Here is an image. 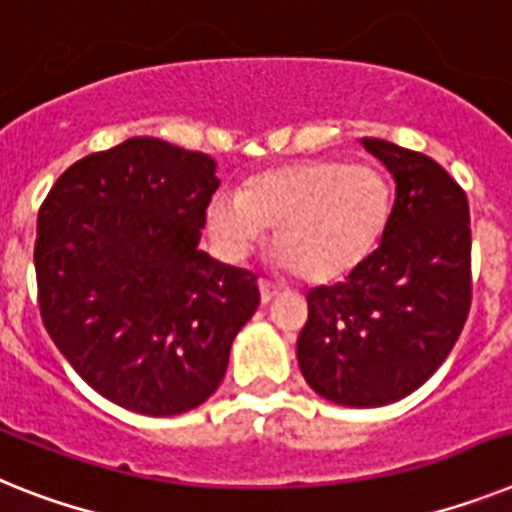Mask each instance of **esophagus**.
I'll return each mask as SVG.
<instances>
[{"label":"esophagus","instance_id":"34e87169","mask_svg":"<svg viewBox=\"0 0 512 512\" xmlns=\"http://www.w3.org/2000/svg\"><path fill=\"white\" fill-rule=\"evenodd\" d=\"M259 290H261V303L274 301V295L280 293V287L272 285V282H269V280H261L259 282Z\"/></svg>","mask_w":512,"mask_h":512}]
</instances>
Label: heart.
<instances>
[{
    "label": "heart",
    "mask_w": 512,
    "mask_h": 512,
    "mask_svg": "<svg viewBox=\"0 0 512 512\" xmlns=\"http://www.w3.org/2000/svg\"><path fill=\"white\" fill-rule=\"evenodd\" d=\"M392 190L369 164L329 159L287 164L251 177L243 193L222 190L209 206V232L240 259L274 230V253L306 282L345 277L379 246Z\"/></svg>",
    "instance_id": "1"
}]
</instances>
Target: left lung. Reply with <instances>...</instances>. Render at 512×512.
I'll list each match as a JSON object with an SVG mask.
<instances>
[{"label": "left lung", "instance_id": "8db88e82", "mask_svg": "<svg viewBox=\"0 0 512 512\" xmlns=\"http://www.w3.org/2000/svg\"><path fill=\"white\" fill-rule=\"evenodd\" d=\"M363 146L395 177L382 243L337 285L308 290L298 366L311 390L353 408L387 405L442 366L471 308L466 190L434 159L390 141Z\"/></svg>", "mask_w": 512, "mask_h": 512}]
</instances>
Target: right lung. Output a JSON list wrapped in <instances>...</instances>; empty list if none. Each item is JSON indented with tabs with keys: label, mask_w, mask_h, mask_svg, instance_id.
Wrapping results in <instances>:
<instances>
[{
	"label": "right lung",
	"mask_w": 512,
	"mask_h": 512,
	"mask_svg": "<svg viewBox=\"0 0 512 512\" xmlns=\"http://www.w3.org/2000/svg\"><path fill=\"white\" fill-rule=\"evenodd\" d=\"M217 162L128 138L67 167L38 209L41 319L78 377L143 416H177L219 387L259 306L256 274L198 251Z\"/></svg>",
	"instance_id": "add662e5"
}]
</instances>
